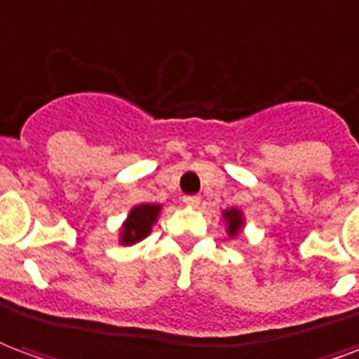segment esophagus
I'll return each instance as SVG.
<instances>
[{"mask_svg": "<svg viewBox=\"0 0 359 359\" xmlns=\"http://www.w3.org/2000/svg\"><path fill=\"white\" fill-rule=\"evenodd\" d=\"M183 203L187 206H198L201 205V197H198V195H185V197H183Z\"/></svg>", "mask_w": 359, "mask_h": 359, "instance_id": "1", "label": "esophagus"}]
</instances>
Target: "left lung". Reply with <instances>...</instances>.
Returning <instances> with one entry per match:
<instances>
[{
    "mask_svg": "<svg viewBox=\"0 0 359 359\" xmlns=\"http://www.w3.org/2000/svg\"><path fill=\"white\" fill-rule=\"evenodd\" d=\"M222 216H224V222H226L227 226V235L233 239L237 235L241 233V229L245 226V218H243V212L239 208H227V210L222 212Z\"/></svg>",
    "mask_w": 359,
    "mask_h": 359,
    "instance_id": "8db88e82",
    "label": "left lung"
}]
</instances>
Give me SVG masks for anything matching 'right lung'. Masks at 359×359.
<instances>
[{"label": "right lung", "mask_w": 359, "mask_h": 359, "mask_svg": "<svg viewBox=\"0 0 359 359\" xmlns=\"http://www.w3.org/2000/svg\"><path fill=\"white\" fill-rule=\"evenodd\" d=\"M161 210V205H149V203L133 206L122 227H120V245L130 247V245H135L141 239H145L151 233Z\"/></svg>", "instance_id": "1"}]
</instances>
